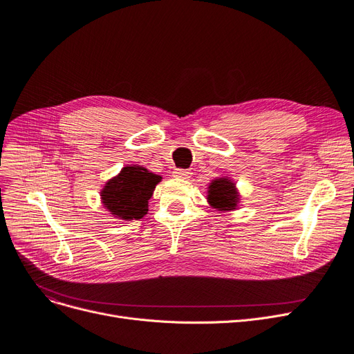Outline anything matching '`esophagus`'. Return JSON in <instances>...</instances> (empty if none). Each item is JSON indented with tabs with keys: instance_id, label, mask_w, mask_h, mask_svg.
<instances>
[{
	"instance_id": "1",
	"label": "esophagus",
	"mask_w": 354,
	"mask_h": 354,
	"mask_svg": "<svg viewBox=\"0 0 354 354\" xmlns=\"http://www.w3.org/2000/svg\"><path fill=\"white\" fill-rule=\"evenodd\" d=\"M191 175H192L191 169H175V172H174V176L180 178V179H188V178H191Z\"/></svg>"
}]
</instances>
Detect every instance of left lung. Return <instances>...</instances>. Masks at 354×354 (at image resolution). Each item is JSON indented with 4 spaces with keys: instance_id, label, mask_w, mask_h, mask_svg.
I'll return each instance as SVG.
<instances>
[{
    "instance_id": "8db88e82",
    "label": "left lung",
    "mask_w": 354,
    "mask_h": 354,
    "mask_svg": "<svg viewBox=\"0 0 354 354\" xmlns=\"http://www.w3.org/2000/svg\"><path fill=\"white\" fill-rule=\"evenodd\" d=\"M208 194H209L208 195L209 203L218 211H231L236 208L238 194L235 191V185L230 179L227 178L215 179L209 185Z\"/></svg>"
}]
</instances>
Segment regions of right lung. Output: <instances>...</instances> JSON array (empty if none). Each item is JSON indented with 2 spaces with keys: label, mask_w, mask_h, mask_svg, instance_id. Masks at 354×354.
<instances>
[{
  "label": "right lung",
  "mask_w": 354,
  "mask_h": 354,
  "mask_svg": "<svg viewBox=\"0 0 354 354\" xmlns=\"http://www.w3.org/2000/svg\"><path fill=\"white\" fill-rule=\"evenodd\" d=\"M160 179L143 166H126L106 183L102 191L103 205L111 215L124 221L140 219L146 215L149 199Z\"/></svg>",
  "instance_id": "right-lung-1"
}]
</instances>
